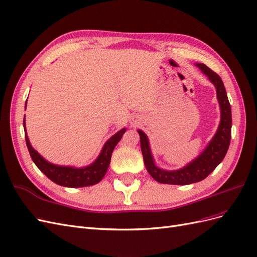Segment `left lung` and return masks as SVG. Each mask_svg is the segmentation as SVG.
I'll list each match as a JSON object with an SVG mask.
<instances>
[{
	"instance_id": "left-lung-1",
	"label": "left lung",
	"mask_w": 257,
	"mask_h": 257,
	"mask_svg": "<svg viewBox=\"0 0 257 257\" xmlns=\"http://www.w3.org/2000/svg\"><path fill=\"white\" fill-rule=\"evenodd\" d=\"M196 66L200 68V71L208 77L216 89V96L221 108L220 125L206 149L188 165L177 170L161 169L155 165L149 139L143 131L138 130L145 166L150 176L160 183L186 185L204 180L223 161L228 150L231 137V109L226 90L221 77L216 73L203 63H197Z\"/></svg>"
}]
</instances>
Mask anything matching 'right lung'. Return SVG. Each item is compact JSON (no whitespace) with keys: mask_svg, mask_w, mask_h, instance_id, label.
<instances>
[{"mask_svg":"<svg viewBox=\"0 0 257 257\" xmlns=\"http://www.w3.org/2000/svg\"><path fill=\"white\" fill-rule=\"evenodd\" d=\"M27 107V102H26ZM23 127L26 128V115L23 118ZM126 128L120 130L105 143L102 151H100L98 158L93 162L91 165L81 168H76L73 166H60L52 164V163L46 161L42 155L38 153L33 147L31 146L27 131L25 130L27 147L29 149L31 158H32L35 165L42 173L47 176L51 181L66 188H83V186H90L98 183L104 178L108 167L110 164L111 154L123 134L125 133Z\"/></svg>","mask_w":257,"mask_h":257,"instance_id":"obj_1","label":"right lung"}]
</instances>
